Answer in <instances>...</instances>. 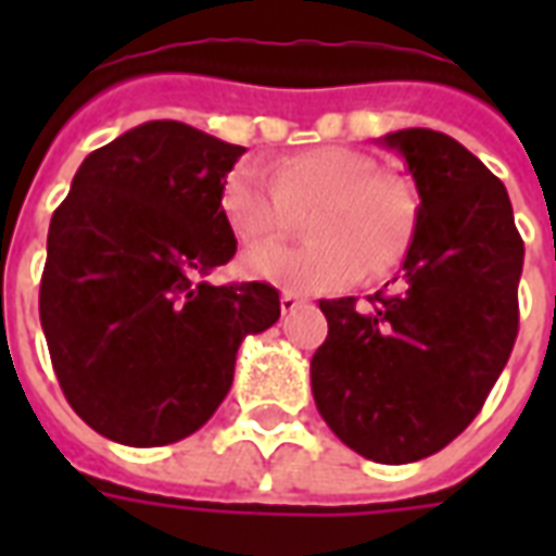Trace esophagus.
Returning <instances> with one entry per match:
<instances>
[{
	"label": "esophagus",
	"instance_id": "1",
	"mask_svg": "<svg viewBox=\"0 0 556 556\" xmlns=\"http://www.w3.org/2000/svg\"><path fill=\"white\" fill-rule=\"evenodd\" d=\"M303 306V301L301 298H298V294H294V291H282V294H279V309H282V315H291L294 313V309H301Z\"/></svg>",
	"mask_w": 556,
	"mask_h": 556
}]
</instances>
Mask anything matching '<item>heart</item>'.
I'll use <instances>...</instances> for the list:
<instances>
[{"instance_id": "b5f03b06", "label": "heart", "mask_w": 556, "mask_h": 556, "mask_svg": "<svg viewBox=\"0 0 556 556\" xmlns=\"http://www.w3.org/2000/svg\"><path fill=\"white\" fill-rule=\"evenodd\" d=\"M309 243H258L243 270L277 286L325 294L366 274H384L405 255L417 205L408 184L378 169L363 151L321 146L274 163L267 175L238 166L223 187V211L241 241L294 229L306 214Z\"/></svg>"}]
</instances>
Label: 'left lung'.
Wrapping results in <instances>:
<instances>
[{"instance_id":"left-lung-1","label":"left lung","mask_w":556,"mask_h":556,"mask_svg":"<svg viewBox=\"0 0 556 556\" xmlns=\"http://www.w3.org/2000/svg\"><path fill=\"white\" fill-rule=\"evenodd\" d=\"M419 193L396 289L321 301L313 396L339 441L381 465L434 455L473 422L518 337L525 241L509 193L462 142L429 127L381 139ZM387 289V286H384Z\"/></svg>"}]
</instances>
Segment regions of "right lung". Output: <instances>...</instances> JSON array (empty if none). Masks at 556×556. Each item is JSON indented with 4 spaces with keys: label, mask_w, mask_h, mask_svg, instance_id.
Listing matches in <instances>:
<instances>
[{
    "label": "right lung",
    "mask_w": 556,
    "mask_h": 556,
    "mask_svg": "<svg viewBox=\"0 0 556 556\" xmlns=\"http://www.w3.org/2000/svg\"><path fill=\"white\" fill-rule=\"evenodd\" d=\"M247 148L146 122L91 151L55 207L41 327L67 405L127 446H166L226 399L243 337L279 318L267 282L211 286L238 241L223 187Z\"/></svg>",
    "instance_id": "right-lung-1"
}]
</instances>
